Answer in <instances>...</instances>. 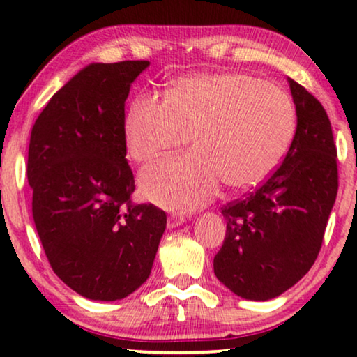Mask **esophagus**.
I'll list each match as a JSON object with an SVG mask.
<instances>
[{
  "label": "esophagus",
  "mask_w": 357,
  "mask_h": 357,
  "mask_svg": "<svg viewBox=\"0 0 357 357\" xmlns=\"http://www.w3.org/2000/svg\"><path fill=\"white\" fill-rule=\"evenodd\" d=\"M183 222H185V216H182V214H170V216L167 218V227H170V229L177 227Z\"/></svg>",
  "instance_id": "obj_1"
}]
</instances>
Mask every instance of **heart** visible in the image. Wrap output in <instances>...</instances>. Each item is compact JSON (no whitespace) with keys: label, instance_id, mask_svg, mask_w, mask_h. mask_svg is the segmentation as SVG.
I'll use <instances>...</instances> for the list:
<instances>
[{"label":"heart","instance_id":"1","mask_svg":"<svg viewBox=\"0 0 357 357\" xmlns=\"http://www.w3.org/2000/svg\"><path fill=\"white\" fill-rule=\"evenodd\" d=\"M297 130L287 92L245 73H206L174 79L164 100L138 94L125 116L126 149L136 162L183 146L195 151L162 159L141 172V190L175 209L203 206L219 183L260 185L284 160Z\"/></svg>","mask_w":357,"mask_h":357}]
</instances>
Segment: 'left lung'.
<instances>
[{
    "label": "left lung",
    "instance_id": "8db88e82",
    "mask_svg": "<svg viewBox=\"0 0 357 357\" xmlns=\"http://www.w3.org/2000/svg\"><path fill=\"white\" fill-rule=\"evenodd\" d=\"M289 86L297 130L284 160L260 187L221 208L227 229L214 275L243 299H273L310 270L338 192L328 115L304 86Z\"/></svg>",
    "mask_w": 357,
    "mask_h": 357
}]
</instances>
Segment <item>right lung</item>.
I'll list each match as a JSON object with an SVG mask.
<instances>
[{
    "mask_svg": "<svg viewBox=\"0 0 357 357\" xmlns=\"http://www.w3.org/2000/svg\"><path fill=\"white\" fill-rule=\"evenodd\" d=\"M149 61L92 63L37 116L27 178L32 216L55 275L92 301H119L149 278L167 214L133 203L125 100Z\"/></svg>",
    "mask_w": 357,
    "mask_h": 357,
    "instance_id": "obj_1",
    "label": "right lung"
}]
</instances>
